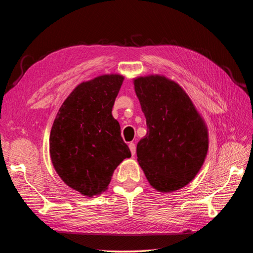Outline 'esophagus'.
Returning <instances> with one entry per match:
<instances>
[{"mask_svg":"<svg viewBox=\"0 0 253 253\" xmlns=\"http://www.w3.org/2000/svg\"><path fill=\"white\" fill-rule=\"evenodd\" d=\"M128 148H129V150H131L132 155L134 156V155L136 154V145H135V143H133V142L129 143V144H128Z\"/></svg>","mask_w":253,"mask_h":253,"instance_id":"obj_1","label":"esophagus"}]
</instances>
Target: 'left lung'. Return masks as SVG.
I'll return each instance as SVG.
<instances>
[{
	"mask_svg": "<svg viewBox=\"0 0 253 253\" xmlns=\"http://www.w3.org/2000/svg\"><path fill=\"white\" fill-rule=\"evenodd\" d=\"M148 133L137 143V160L150 185L173 192L192 181L207 156L208 128L188 94L165 76L134 79Z\"/></svg>",
	"mask_w": 253,
	"mask_h": 253,
	"instance_id": "1",
	"label": "left lung"
}]
</instances>
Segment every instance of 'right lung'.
<instances>
[{"label":"right lung","mask_w":253,"mask_h":253,"mask_svg":"<svg viewBox=\"0 0 253 253\" xmlns=\"http://www.w3.org/2000/svg\"><path fill=\"white\" fill-rule=\"evenodd\" d=\"M125 77L102 75L82 82L57 114L49 136L53 168L66 185L93 197L108 189L115 169L131 157L112 110Z\"/></svg>","instance_id":"obj_1"}]
</instances>
